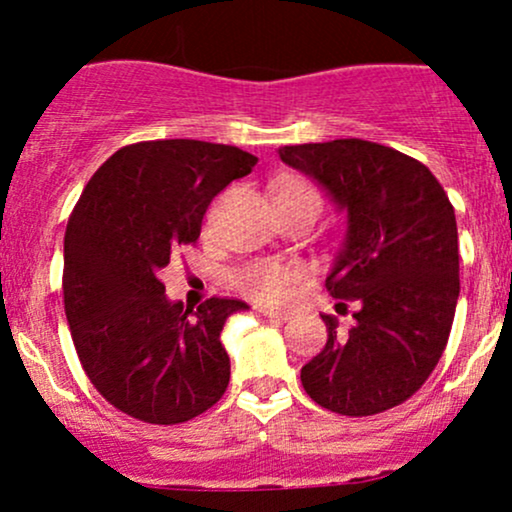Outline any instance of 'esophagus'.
Returning a JSON list of instances; mask_svg holds the SVG:
<instances>
[{
	"label": "esophagus",
	"mask_w": 512,
	"mask_h": 512,
	"mask_svg": "<svg viewBox=\"0 0 512 512\" xmlns=\"http://www.w3.org/2000/svg\"><path fill=\"white\" fill-rule=\"evenodd\" d=\"M260 313L264 315V317H276V320H289V310H279V308H267V305H260Z\"/></svg>",
	"instance_id": "obj_1"
}]
</instances>
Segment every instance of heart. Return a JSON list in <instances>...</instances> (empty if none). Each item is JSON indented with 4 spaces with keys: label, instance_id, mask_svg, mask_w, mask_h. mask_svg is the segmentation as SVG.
<instances>
[{
    "label": "heart",
    "instance_id": "1",
    "mask_svg": "<svg viewBox=\"0 0 512 512\" xmlns=\"http://www.w3.org/2000/svg\"><path fill=\"white\" fill-rule=\"evenodd\" d=\"M274 199L281 202H315L320 204V197L310 185H305L301 180H284L276 185ZM301 279V272L296 267L281 262H255L250 267L240 269L236 274V284L243 289L248 296L257 298V301L274 303L281 301L289 291L291 284Z\"/></svg>",
    "mask_w": 512,
    "mask_h": 512
}]
</instances>
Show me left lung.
I'll return each mask as SVG.
<instances>
[{"instance_id":"1","label":"left lung","mask_w":512,"mask_h":512,"mask_svg":"<svg viewBox=\"0 0 512 512\" xmlns=\"http://www.w3.org/2000/svg\"><path fill=\"white\" fill-rule=\"evenodd\" d=\"M279 158L330 195L346 216L327 291L356 305L354 327L301 368L313 402L344 416L397 407L426 383L448 344L460 250L448 195L424 163L363 139L281 146ZM346 305V303H339Z\"/></svg>"}]
</instances>
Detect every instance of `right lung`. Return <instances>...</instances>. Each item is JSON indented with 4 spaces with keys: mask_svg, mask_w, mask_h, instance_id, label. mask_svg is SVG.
<instances>
[{
    "mask_svg": "<svg viewBox=\"0 0 512 512\" xmlns=\"http://www.w3.org/2000/svg\"><path fill=\"white\" fill-rule=\"evenodd\" d=\"M257 158L238 146L161 139L115 151L93 173L64 233V313L88 380L146 424H182L214 407L231 358L221 330L248 303L209 298L192 313L158 272L197 243L228 182Z\"/></svg>",
    "mask_w": 512,
    "mask_h": 512,
    "instance_id": "1",
    "label": "right lung"
}]
</instances>
